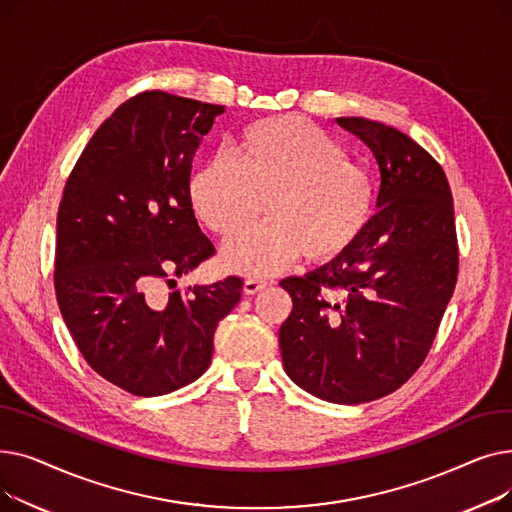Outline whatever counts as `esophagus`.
Returning a JSON list of instances; mask_svg holds the SVG:
<instances>
[{
    "instance_id": "1",
    "label": "esophagus",
    "mask_w": 512,
    "mask_h": 512,
    "mask_svg": "<svg viewBox=\"0 0 512 512\" xmlns=\"http://www.w3.org/2000/svg\"><path fill=\"white\" fill-rule=\"evenodd\" d=\"M265 286H270V282L263 278H247L245 280V294H257L261 292Z\"/></svg>"
}]
</instances>
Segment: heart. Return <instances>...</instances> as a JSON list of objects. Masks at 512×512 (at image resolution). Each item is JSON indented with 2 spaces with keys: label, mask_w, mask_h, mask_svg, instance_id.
<instances>
[{
  "label": "heart",
  "mask_w": 512,
  "mask_h": 512,
  "mask_svg": "<svg viewBox=\"0 0 512 512\" xmlns=\"http://www.w3.org/2000/svg\"><path fill=\"white\" fill-rule=\"evenodd\" d=\"M197 218L230 236L264 212L273 222L228 240L222 261L238 274H270L297 257L330 263L351 251L375 209L371 174L328 132L299 116L257 120L199 164L186 184Z\"/></svg>",
  "instance_id": "heart-1"
}]
</instances>
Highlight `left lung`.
I'll return each mask as SVG.
<instances>
[{
	"label": "left lung",
	"instance_id": "8db88e82",
	"mask_svg": "<svg viewBox=\"0 0 512 512\" xmlns=\"http://www.w3.org/2000/svg\"><path fill=\"white\" fill-rule=\"evenodd\" d=\"M378 159L380 211L357 245L280 286L288 378L317 398L359 405L405 384L425 361L459 276L452 193L438 161L400 130L338 118Z\"/></svg>",
	"mask_w": 512,
	"mask_h": 512
}]
</instances>
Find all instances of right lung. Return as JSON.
I'll return each mask as SVG.
<instances>
[{"label":"right lung","mask_w":512,"mask_h":512,"mask_svg":"<svg viewBox=\"0 0 512 512\" xmlns=\"http://www.w3.org/2000/svg\"><path fill=\"white\" fill-rule=\"evenodd\" d=\"M224 105L166 91L124 101L80 153L58 209L53 286L80 355L103 380L159 396L195 382L213 334L240 301L242 280L172 290L215 249L186 184L193 157Z\"/></svg>","instance_id":"1"}]
</instances>
